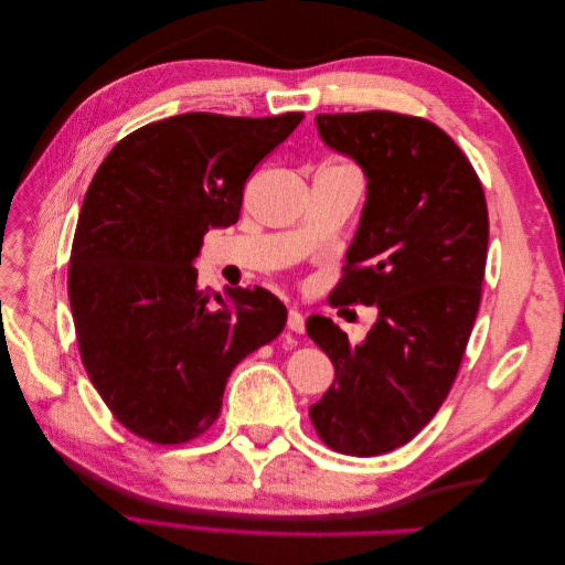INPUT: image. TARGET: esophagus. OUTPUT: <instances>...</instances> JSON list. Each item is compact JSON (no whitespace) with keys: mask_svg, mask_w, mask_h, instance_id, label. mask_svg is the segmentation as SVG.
<instances>
[{"mask_svg":"<svg viewBox=\"0 0 565 565\" xmlns=\"http://www.w3.org/2000/svg\"><path fill=\"white\" fill-rule=\"evenodd\" d=\"M287 328L292 330V332H297V334H303L306 320H303V316L297 309H289V313H287Z\"/></svg>","mask_w":565,"mask_h":565,"instance_id":"34e87169","label":"esophagus"}]
</instances>
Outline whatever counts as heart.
<instances>
[{
	"instance_id": "b5f03b06",
	"label": "heart",
	"mask_w": 565,
	"mask_h": 565,
	"mask_svg": "<svg viewBox=\"0 0 565 565\" xmlns=\"http://www.w3.org/2000/svg\"><path fill=\"white\" fill-rule=\"evenodd\" d=\"M339 167H349V164H339Z\"/></svg>"
}]
</instances>
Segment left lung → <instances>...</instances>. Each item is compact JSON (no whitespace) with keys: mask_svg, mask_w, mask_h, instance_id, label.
<instances>
[{"mask_svg":"<svg viewBox=\"0 0 565 565\" xmlns=\"http://www.w3.org/2000/svg\"><path fill=\"white\" fill-rule=\"evenodd\" d=\"M320 139L353 158L367 200L332 306H377L351 344L330 318L306 332L334 382L309 415L324 446L355 457L413 440L455 384L481 306L488 204L471 162L424 117L367 110L318 115Z\"/></svg>","mask_w":565,"mask_h":565,"instance_id":"obj_1","label":"left lung"}]
</instances>
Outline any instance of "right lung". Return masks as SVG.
Masks as SVG:
<instances>
[{"label": "right lung", "instance_id": "right-lung-1", "mask_svg": "<svg viewBox=\"0 0 565 565\" xmlns=\"http://www.w3.org/2000/svg\"><path fill=\"white\" fill-rule=\"evenodd\" d=\"M303 113H183L125 136L84 195L67 268L77 344L115 419L158 446L202 436L233 367L276 339L285 303L264 287L202 289V237L235 224L254 167Z\"/></svg>", "mask_w": 565, "mask_h": 565}]
</instances>
